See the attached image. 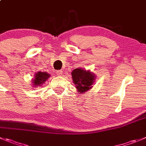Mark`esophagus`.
<instances>
[{"mask_svg":"<svg viewBox=\"0 0 146 146\" xmlns=\"http://www.w3.org/2000/svg\"><path fill=\"white\" fill-rule=\"evenodd\" d=\"M56 74H57L58 76H62V74H63V72H62V70L56 71Z\"/></svg>","mask_w":146,"mask_h":146,"instance_id":"34e87169","label":"esophagus"}]
</instances>
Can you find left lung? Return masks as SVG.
<instances>
[{
    "mask_svg": "<svg viewBox=\"0 0 146 146\" xmlns=\"http://www.w3.org/2000/svg\"><path fill=\"white\" fill-rule=\"evenodd\" d=\"M73 83L75 84L77 92L84 93L92 88L95 81V74L92 72L82 68H77L72 72Z\"/></svg>",
    "mask_w": 146,
    "mask_h": 146,
    "instance_id": "1",
    "label": "left lung"
}]
</instances>
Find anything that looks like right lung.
Masks as SVG:
<instances>
[{
  "instance_id": "add662e5",
  "label": "right lung",
  "mask_w": 146,
  "mask_h": 146,
  "mask_svg": "<svg viewBox=\"0 0 146 146\" xmlns=\"http://www.w3.org/2000/svg\"><path fill=\"white\" fill-rule=\"evenodd\" d=\"M50 77V74H48L47 72H38L36 73L34 76V79L32 80V82L34 86L33 87H37L38 86L41 87Z\"/></svg>"
}]
</instances>
